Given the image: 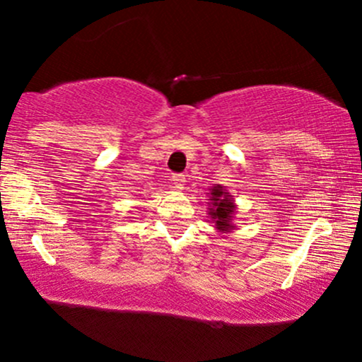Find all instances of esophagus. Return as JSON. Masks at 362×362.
<instances>
[{
	"instance_id": "esophagus-1",
	"label": "esophagus",
	"mask_w": 362,
	"mask_h": 362,
	"mask_svg": "<svg viewBox=\"0 0 362 362\" xmlns=\"http://www.w3.org/2000/svg\"><path fill=\"white\" fill-rule=\"evenodd\" d=\"M173 184H175L177 189H184V187H185V175H180V173L173 175Z\"/></svg>"
}]
</instances>
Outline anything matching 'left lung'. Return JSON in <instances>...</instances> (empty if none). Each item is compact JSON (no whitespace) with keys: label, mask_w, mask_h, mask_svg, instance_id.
<instances>
[{"label":"left lung","mask_w":362,"mask_h":362,"mask_svg":"<svg viewBox=\"0 0 362 362\" xmlns=\"http://www.w3.org/2000/svg\"><path fill=\"white\" fill-rule=\"evenodd\" d=\"M207 214L213 219L214 230L219 235H228L236 230V226L233 224V218L236 214L235 199L223 185H214L209 189V207H207Z\"/></svg>","instance_id":"obj_1"}]
</instances>
